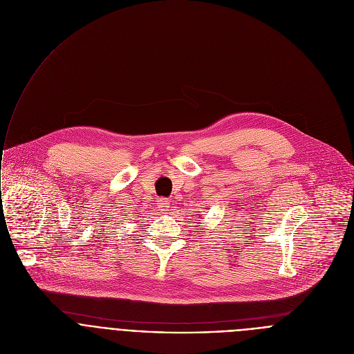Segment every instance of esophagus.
<instances>
[{
	"mask_svg": "<svg viewBox=\"0 0 354 354\" xmlns=\"http://www.w3.org/2000/svg\"><path fill=\"white\" fill-rule=\"evenodd\" d=\"M168 207H169V201H168L167 198L160 200V209H161L162 212H167V210H168Z\"/></svg>",
	"mask_w": 354,
	"mask_h": 354,
	"instance_id": "obj_1",
	"label": "esophagus"
}]
</instances>
